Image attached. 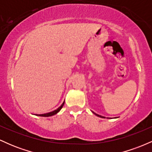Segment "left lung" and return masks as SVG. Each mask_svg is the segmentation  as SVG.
I'll return each mask as SVG.
<instances>
[{
  "instance_id": "8db88e82",
  "label": "left lung",
  "mask_w": 152,
  "mask_h": 152,
  "mask_svg": "<svg viewBox=\"0 0 152 152\" xmlns=\"http://www.w3.org/2000/svg\"><path fill=\"white\" fill-rule=\"evenodd\" d=\"M92 112H93V113H94V114H95V115H96V116H99V117H101V118H105V117H104V116H101V115H99V114H96V113H94V111H92Z\"/></svg>"
}]
</instances>
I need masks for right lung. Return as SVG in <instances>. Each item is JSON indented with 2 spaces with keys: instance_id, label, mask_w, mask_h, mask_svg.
I'll list each match as a JSON object with an SVG mask.
<instances>
[{
  "instance_id": "obj_1",
  "label": "right lung",
  "mask_w": 152,
  "mask_h": 152,
  "mask_svg": "<svg viewBox=\"0 0 152 152\" xmlns=\"http://www.w3.org/2000/svg\"><path fill=\"white\" fill-rule=\"evenodd\" d=\"M64 103H65V101H64V102H63V104L61 105L57 109L54 110L53 111H50V112H48V113H46V114H36V116H44V117H48V116H53V115L56 114L57 113H58L59 111H60V110L62 109V107L64 106Z\"/></svg>"
}]
</instances>
